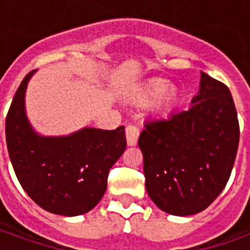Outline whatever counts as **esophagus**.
<instances>
[{"instance_id":"obj_1","label":"esophagus","mask_w":250,"mask_h":250,"mask_svg":"<svg viewBox=\"0 0 250 250\" xmlns=\"http://www.w3.org/2000/svg\"><path fill=\"white\" fill-rule=\"evenodd\" d=\"M125 133H126V142H128V145L129 146H135L138 143V138H139V128H136L132 124H128L126 125V129H125Z\"/></svg>"}]
</instances>
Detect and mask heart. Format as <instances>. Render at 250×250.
<instances>
[{"label": "heart", "mask_w": 250, "mask_h": 250, "mask_svg": "<svg viewBox=\"0 0 250 250\" xmlns=\"http://www.w3.org/2000/svg\"><path fill=\"white\" fill-rule=\"evenodd\" d=\"M153 100V110L156 112H167L174 107L178 100V91L174 86H166V81L153 78L135 90L132 99L136 103H146Z\"/></svg>", "instance_id": "obj_1"}]
</instances>
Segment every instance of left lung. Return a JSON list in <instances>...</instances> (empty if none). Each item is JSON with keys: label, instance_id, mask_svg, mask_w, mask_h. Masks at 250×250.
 <instances>
[{"label": "left lung", "instance_id": "8db88e82", "mask_svg": "<svg viewBox=\"0 0 250 250\" xmlns=\"http://www.w3.org/2000/svg\"><path fill=\"white\" fill-rule=\"evenodd\" d=\"M238 143L239 122L231 91L202 72L200 90L189 110L147 121L140 133L150 199L174 216L203 211L226 188Z\"/></svg>", "mask_w": 250, "mask_h": 250}]
</instances>
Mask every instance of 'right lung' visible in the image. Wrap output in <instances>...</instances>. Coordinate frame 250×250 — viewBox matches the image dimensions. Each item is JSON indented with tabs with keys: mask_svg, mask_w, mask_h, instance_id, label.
I'll list each match as a JSON object with an SVG mask.
<instances>
[{
	"mask_svg": "<svg viewBox=\"0 0 250 250\" xmlns=\"http://www.w3.org/2000/svg\"><path fill=\"white\" fill-rule=\"evenodd\" d=\"M33 73L24 76L5 120L9 159L24 192L42 208L81 216L100 202L107 189L110 168L126 149L125 126L84 128L58 138L37 135L24 112V93Z\"/></svg>",
	"mask_w": 250,
	"mask_h": 250,
	"instance_id": "obj_1",
	"label": "right lung"
}]
</instances>
